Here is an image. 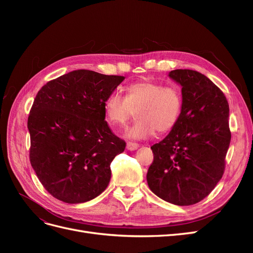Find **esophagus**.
Instances as JSON below:
<instances>
[{"label":"esophagus","mask_w":253,"mask_h":253,"mask_svg":"<svg viewBox=\"0 0 253 253\" xmlns=\"http://www.w3.org/2000/svg\"><path fill=\"white\" fill-rule=\"evenodd\" d=\"M139 148V144L136 143V142H127L126 143V149L128 151H135Z\"/></svg>","instance_id":"esophagus-1"}]
</instances>
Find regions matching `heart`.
Instances as JSON below:
<instances>
[{
    "label": "heart",
    "instance_id": "1",
    "mask_svg": "<svg viewBox=\"0 0 253 253\" xmlns=\"http://www.w3.org/2000/svg\"><path fill=\"white\" fill-rule=\"evenodd\" d=\"M138 119L126 129L125 137L142 140L158 133H167L177 125L182 111L181 90L176 85L139 81L126 87V96L113 93L104 101L105 117L111 125L124 126L135 116Z\"/></svg>",
    "mask_w": 253,
    "mask_h": 253
}]
</instances>
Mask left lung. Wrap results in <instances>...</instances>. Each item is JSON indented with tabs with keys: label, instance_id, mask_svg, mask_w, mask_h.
Here are the masks:
<instances>
[{
	"label": "left lung",
	"instance_id": "1",
	"mask_svg": "<svg viewBox=\"0 0 253 253\" xmlns=\"http://www.w3.org/2000/svg\"><path fill=\"white\" fill-rule=\"evenodd\" d=\"M169 77L181 86L180 118L165 139L153 144L149 188L162 200L190 206L210 194L225 170L231 133L229 104L215 84L192 70Z\"/></svg>",
	"mask_w": 253,
	"mask_h": 253
}]
</instances>
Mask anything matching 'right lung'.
Wrapping results in <instances>:
<instances>
[{"label": "right lung", "mask_w": 253, "mask_h": 253, "mask_svg": "<svg viewBox=\"0 0 253 253\" xmlns=\"http://www.w3.org/2000/svg\"><path fill=\"white\" fill-rule=\"evenodd\" d=\"M125 80L78 70L45 84L29 113V159L57 200L81 204L109 186L111 163L126 149L106 124L104 101Z\"/></svg>", "instance_id": "1"}]
</instances>
